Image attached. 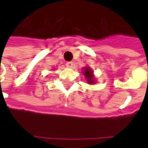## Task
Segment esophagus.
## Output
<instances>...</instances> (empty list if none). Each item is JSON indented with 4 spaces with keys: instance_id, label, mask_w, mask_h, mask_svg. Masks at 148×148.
Instances as JSON below:
<instances>
[{
    "instance_id": "34e87169",
    "label": "esophagus",
    "mask_w": 148,
    "mask_h": 148,
    "mask_svg": "<svg viewBox=\"0 0 148 148\" xmlns=\"http://www.w3.org/2000/svg\"><path fill=\"white\" fill-rule=\"evenodd\" d=\"M73 65H74V63H73L72 62H66V66L69 68L73 67Z\"/></svg>"
}]
</instances>
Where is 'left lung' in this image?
Here are the masks:
<instances>
[{
    "label": "left lung",
    "mask_w": 148,
    "mask_h": 148,
    "mask_svg": "<svg viewBox=\"0 0 148 148\" xmlns=\"http://www.w3.org/2000/svg\"><path fill=\"white\" fill-rule=\"evenodd\" d=\"M83 73L84 76L86 77V79L87 82L89 84H93L95 82L94 81V76H93V71L90 69V67H84L83 68Z\"/></svg>",
    "instance_id": "obj_1"
}]
</instances>
